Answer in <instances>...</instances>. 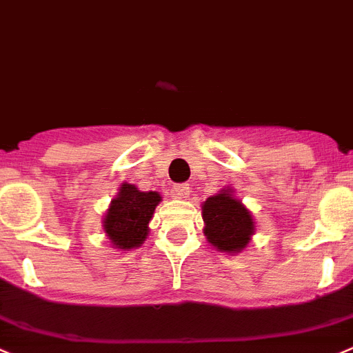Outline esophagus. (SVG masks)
Wrapping results in <instances>:
<instances>
[{"instance_id": "34e87169", "label": "esophagus", "mask_w": 353, "mask_h": 353, "mask_svg": "<svg viewBox=\"0 0 353 353\" xmlns=\"http://www.w3.org/2000/svg\"><path fill=\"white\" fill-rule=\"evenodd\" d=\"M188 194H190V184L188 183H181L174 186V196L176 198L183 200V198H188Z\"/></svg>"}]
</instances>
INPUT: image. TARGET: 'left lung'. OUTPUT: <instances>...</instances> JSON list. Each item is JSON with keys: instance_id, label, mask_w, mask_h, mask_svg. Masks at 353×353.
Segmentation results:
<instances>
[{"instance_id": "8db88e82", "label": "left lung", "mask_w": 353, "mask_h": 353, "mask_svg": "<svg viewBox=\"0 0 353 353\" xmlns=\"http://www.w3.org/2000/svg\"><path fill=\"white\" fill-rule=\"evenodd\" d=\"M205 236L221 252H239L253 234V219L241 201L228 190L207 198L203 203Z\"/></svg>"}]
</instances>
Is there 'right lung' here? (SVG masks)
<instances>
[{
  "label": "right lung",
  "instance_id": "right-lung-1",
  "mask_svg": "<svg viewBox=\"0 0 353 353\" xmlns=\"http://www.w3.org/2000/svg\"><path fill=\"white\" fill-rule=\"evenodd\" d=\"M155 191H139L132 184H122L105 215V232L117 248L131 250L148 236V222L160 203Z\"/></svg>",
  "mask_w": 353,
  "mask_h": 353
}]
</instances>
